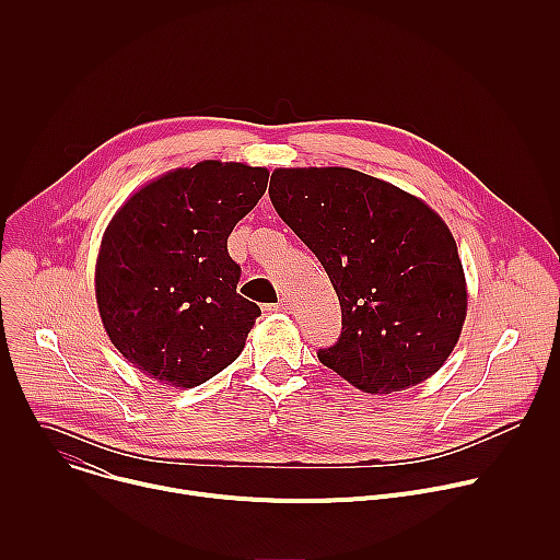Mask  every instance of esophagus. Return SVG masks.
<instances>
[{"label":"esophagus","mask_w":560,"mask_h":560,"mask_svg":"<svg viewBox=\"0 0 560 560\" xmlns=\"http://www.w3.org/2000/svg\"><path fill=\"white\" fill-rule=\"evenodd\" d=\"M292 310V303L281 299L279 303H272V305H266V312H290Z\"/></svg>","instance_id":"obj_1"}]
</instances>
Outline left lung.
I'll list each match as a JSON object with an SVG mask.
<instances>
[{"label":"left lung","mask_w":560,"mask_h":560,"mask_svg":"<svg viewBox=\"0 0 560 560\" xmlns=\"http://www.w3.org/2000/svg\"><path fill=\"white\" fill-rule=\"evenodd\" d=\"M277 214L322 261L341 303V335L318 361L370 394L432 376L467 310L454 236L421 199L350 168H279Z\"/></svg>","instance_id":"1"}]
</instances>
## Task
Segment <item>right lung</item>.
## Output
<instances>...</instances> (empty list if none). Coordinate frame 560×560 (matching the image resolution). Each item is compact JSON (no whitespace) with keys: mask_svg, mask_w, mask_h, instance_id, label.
I'll return each instance as SVG.
<instances>
[{"mask_svg":"<svg viewBox=\"0 0 560 560\" xmlns=\"http://www.w3.org/2000/svg\"><path fill=\"white\" fill-rule=\"evenodd\" d=\"M268 186L266 168L201 162L135 192L104 232L97 305L113 346L143 374L201 385L246 346L261 307L236 292L228 236Z\"/></svg>","mask_w":560,"mask_h":560,"instance_id":"right-lung-1","label":"right lung"}]
</instances>
